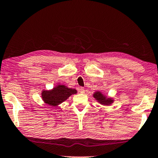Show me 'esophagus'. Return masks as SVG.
<instances>
[{"label": "esophagus", "instance_id": "obj_1", "mask_svg": "<svg viewBox=\"0 0 158 158\" xmlns=\"http://www.w3.org/2000/svg\"><path fill=\"white\" fill-rule=\"evenodd\" d=\"M80 92H81V93H85V89H84L83 87H81V88H80Z\"/></svg>", "mask_w": 158, "mask_h": 158}]
</instances>
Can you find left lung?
<instances>
[{"label":"left lung","mask_w":158,"mask_h":158,"mask_svg":"<svg viewBox=\"0 0 158 158\" xmlns=\"http://www.w3.org/2000/svg\"><path fill=\"white\" fill-rule=\"evenodd\" d=\"M93 97H94L95 99L100 102V103H101L102 105H104V106H108V105L111 104L112 102H113L111 98H106L100 92L95 93Z\"/></svg>","instance_id":"left-lung-1"}]
</instances>
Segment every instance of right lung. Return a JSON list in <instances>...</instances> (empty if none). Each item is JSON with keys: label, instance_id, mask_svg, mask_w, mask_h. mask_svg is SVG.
I'll return each mask as SVG.
<instances>
[{"label": "right lung", "instance_id": "obj_1", "mask_svg": "<svg viewBox=\"0 0 158 158\" xmlns=\"http://www.w3.org/2000/svg\"><path fill=\"white\" fill-rule=\"evenodd\" d=\"M76 90L68 88L63 85H59L52 90H44L42 93L43 101L51 106H57L65 101L72 94H75Z\"/></svg>", "mask_w": 158, "mask_h": 158}]
</instances>
